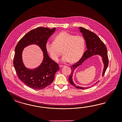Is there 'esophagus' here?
I'll use <instances>...</instances> for the list:
<instances>
[{
  "instance_id": "esophagus-1",
  "label": "esophagus",
  "mask_w": 122,
  "mask_h": 122,
  "mask_svg": "<svg viewBox=\"0 0 122 122\" xmlns=\"http://www.w3.org/2000/svg\"><path fill=\"white\" fill-rule=\"evenodd\" d=\"M64 66V65H59L60 67H62Z\"/></svg>"
}]
</instances>
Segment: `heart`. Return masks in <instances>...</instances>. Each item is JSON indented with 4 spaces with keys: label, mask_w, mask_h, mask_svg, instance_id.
<instances>
[{
    "label": "heart",
    "mask_w": 122,
    "mask_h": 122,
    "mask_svg": "<svg viewBox=\"0 0 122 122\" xmlns=\"http://www.w3.org/2000/svg\"><path fill=\"white\" fill-rule=\"evenodd\" d=\"M85 47V41L80 35L62 32L56 35L54 41H47L46 49L52 58L58 61L63 50V62L74 63L81 59Z\"/></svg>",
    "instance_id": "heart-1"
}]
</instances>
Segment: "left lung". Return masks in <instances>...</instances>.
I'll use <instances>...</instances> for the list:
<instances>
[{
	"instance_id": "obj_1",
	"label": "left lung",
	"mask_w": 122,
	"mask_h": 122,
	"mask_svg": "<svg viewBox=\"0 0 122 122\" xmlns=\"http://www.w3.org/2000/svg\"><path fill=\"white\" fill-rule=\"evenodd\" d=\"M80 31L82 33L83 36L84 37L86 41V44L87 50L84 53L81 59H80L77 63L72 65L71 67V73L70 76L68 79V80L71 84L73 85L74 87L79 89H86L89 88L91 87H82L79 86L75 85L73 83L72 80V76L74 73V71L78 66H80L82 64L85 60L88 59L89 57H92L94 55H99L102 58V60L104 64V69L103 70L102 76H103L105 73L107 69L108 66V57L107 55V48L105 45L104 44L102 41L100 39L95 33L92 32L87 30L83 27L79 28ZM96 82L95 84L97 83ZM94 84V85H95Z\"/></svg>"
}]
</instances>
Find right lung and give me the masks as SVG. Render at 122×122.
Here are the masks:
<instances>
[{
    "label": "right lung",
    "mask_w": 122,
    "mask_h": 122,
    "mask_svg": "<svg viewBox=\"0 0 122 122\" xmlns=\"http://www.w3.org/2000/svg\"><path fill=\"white\" fill-rule=\"evenodd\" d=\"M56 28L38 27L32 30L19 41L15 47L13 64L18 78L26 85L32 89L40 90L51 84L57 71L59 70L58 64L49 57L46 49L48 38L54 33ZM36 44L41 48L44 54V59L37 68L30 70L26 68L22 62V51L25 47L30 44Z\"/></svg>",
    "instance_id": "right-lung-1"
}]
</instances>
